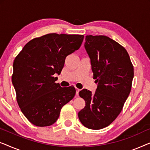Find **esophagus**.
Returning <instances> with one entry per match:
<instances>
[{"instance_id":"34e87169","label":"esophagus","mask_w":150,"mask_h":150,"mask_svg":"<svg viewBox=\"0 0 150 150\" xmlns=\"http://www.w3.org/2000/svg\"><path fill=\"white\" fill-rule=\"evenodd\" d=\"M76 96H79V91H80V90H81V89H78V88H76Z\"/></svg>"}]
</instances>
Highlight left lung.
Instances as JSON below:
<instances>
[{
    "instance_id": "left-lung-1",
    "label": "left lung",
    "mask_w": 150,
    "mask_h": 150,
    "mask_svg": "<svg viewBox=\"0 0 150 150\" xmlns=\"http://www.w3.org/2000/svg\"><path fill=\"white\" fill-rule=\"evenodd\" d=\"M85 48L98 87L94 94L86 89L79 92L85 106L78 115L86 128L100 130L122 111L130 93L134 68L126 49L107 36L87 35Z\"/></svg>"
}]
</instances>
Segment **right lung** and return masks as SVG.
<instances>
[{
  "label": "right lung",
  "instance_id": "1",
  "mask_svg": "<svg viewBox=\"0 0 150 150\" xmlns=\"http://www.w3.org/2000/svg\"><path fill=\"white\" fill-rule=\"evenodd\" d=\"M83 35L50 33L28 42L14 60L12 83L22 113L36 126L56 122L61 108L72 100L74 87L55 81L67 55L79 50Z\"/></svg>",
  "mask_w": 150,
  "mask_h": 150
}]
</instances>
